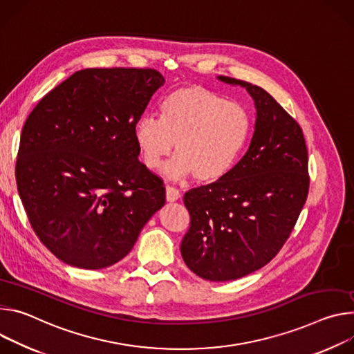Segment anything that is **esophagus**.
Wrapping results in <instances>:
<instances>
[{
	"mask_svg": "<svg viewBox=\"0 0 354 354\" xmlns=\"http://www.w3.org/2000/svg\"><path fill=\"white\" fill-rule=\"evenodd\" d=\"M180 198H181V192L177 188H174L171 185H166V200L169 203H174Z\"/></svg>",
	"mask_w": 354,
	"mask_h": 354,
	"instance_id": "obj_1",
	"label": "esophagus"
}]
</instances>
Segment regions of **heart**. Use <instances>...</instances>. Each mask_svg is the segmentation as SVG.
Masks as SVG:
<instances>
[{"mask_svg":"<svg viewBox=\"0 0 354 354\" xmlns=\"http://www.w3.org/2000/svg\"><path fill=\"white\" fill-rule=\"evenodd\" d=\"M250 129L245 106L201 86H187L163 101L160 118H140L135 142L147 169L156 170L176 147L178 154L163 170L169 178L194 176L201 183H212L238 163Z\"/></svg>","mask_w":354,"mask_h":354,"instance_id":"obj_1","label":"heart"}]
</instances>
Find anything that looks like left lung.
Wrapping results in <instances>:
<instances>
[{"label":"left lung","instance_id":"left-lung-1","mask_svg":"<svg viewBox=\"0 0 354 354\" xmlns=\"http://www.w3.org/2000/svg\"><path fill=\"white\" fill-rule=\"evenodd\" d=\"M216 78L253 98L254 132L223 178L185 192L191 222L180 250L198 277L230 281L266 266L288 239L308 197V150L297 121L266 90Z\"/></svg>","mask_w":354,"mask_h":354}]
</instances>
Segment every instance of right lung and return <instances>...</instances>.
Here are the masks:
<instances>
[{"mask_svg":"<svg viewBox=\"0 0 354 354\" xmlns=\"http://www.w3.org/2000/svg\"><path fill=\"white\" fill-rule=\"evenodd\" d=\"M165 84L151 68H84L46 94L24 125L17 185L41 242L63 263L122 260L166 203L139 162L135 127Z\"/></svg>","mask_w":354,"mask_h":354,"instance_id":"add662e5","label":"right lung"}]
</instances>
